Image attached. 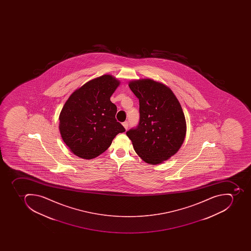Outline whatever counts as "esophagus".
<instances>
[{
    "instance_id": "esophagus-1",
    "label": "esophagus",
    "mask_w": 251,
    "mask_h": 251,
    "mask_svg": "<svg viewBox=\"0 0 251 251\" xmlns=\"http://www.w3.org/2000/svg\"><path fill=\"white\" fill-rule=\"evenodd\" d=\"M123 126H124V128H126V129H127L128 127V122H124V123H123Z\"/></svg>"
}]
</instances>
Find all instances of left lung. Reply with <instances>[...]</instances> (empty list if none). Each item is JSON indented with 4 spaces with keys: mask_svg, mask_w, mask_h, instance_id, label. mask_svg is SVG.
I'll return each instance as SVG.
<instances>
[{
    "mask_svg": "<svg viewBox=\"0 0 251 251\" xmlns=\"http://www.w3.org/2000/svg\"><path fill=\"white\" fill-rule=\"evenodd\" d=\"M139 99L140 121L127 131L136 154L147 163L157 165L179 151L185 138V117L172 90L151 79L128 83Z\"/></svg>",
    "mask_w": 251,
    "mask_h": 251,
    "instance_id": "8db88e82",
    "label": "left lung"
}]
</instances>
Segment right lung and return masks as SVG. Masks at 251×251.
I'll use <instances>...</instances> for the list:
<instances>
[{"label": "right lung", "mask_w": 251, "mask_h": 251, "mask_svg": "<svg viewBox=\"0 0 251 251\" xmlns=\"http://www.w3.org/2000/svg\"><path fill=\"white\" fill-rule=\"evenodd\" d=\"M120 84L104 75L85 83L67 100L59 115V132L71 151L92 159L111 146L113 139L126 131L117 122V107L111 102Z\"/></svg>", "instance_id": "add662e5"}]
</instances>
